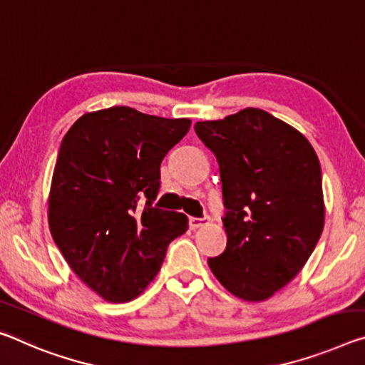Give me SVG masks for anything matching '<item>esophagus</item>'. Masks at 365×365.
I'll return each instance as SVG.
<instances>
[{
    "label": "esophagus",
    "instance_id": "1",
    "mask_svg": "<svg viewBox=\"0 0 365 365\" xmlns=\"http://www.w3.org/2000/svg\"><path fill=\"white\" fill-rule=\"evenodd\" d=\"M210 222V216H205V217H190V229H200L203 227Z\"/></svg>",
    "mask_w": 365,
    "mask_h": 365
}]
</instances>
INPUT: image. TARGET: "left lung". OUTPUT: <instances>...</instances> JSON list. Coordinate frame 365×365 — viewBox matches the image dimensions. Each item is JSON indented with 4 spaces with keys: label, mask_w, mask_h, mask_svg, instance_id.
Returning a JSON list of instances; mask_svg holds the SVG:
<instances>
[{
    "label": "left lung",
    "mask_w": 365,
    "mask_h": 365,
    "mask_svg": "<svg viewBox=\"0 0 365 365\" xmlns=\"http://www.w3.org/2000/svg\"><path fill=\"white\" fill-rule=\"evenodd\" d=\"M216 155L222 182L227 245L207 258L234 296L259 302L292 281L325 222L322 169L307 138L259 108L196 121Z\"/></svg>",
    "instance_id": "1"
}]
</instances>
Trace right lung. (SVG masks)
<instances>
[{"mask_svg":"<svg viewBox=\"0 0 365 365\" xmlns=\"http://www.w3.org/2000/svg\"><path fill=\"white\" fill-rule=\"evenodd\" d=\"M190 125L188 118L110 107L83 115L63 138L50 188V232L79 279L108 302L140 296L170 242L187 232L185 214L153 203L160 162Z\"/></svg>","mask_w":365,"mask_h":365,"instance_id":"right-lung-1","label":"right lung"}]
</instances>
